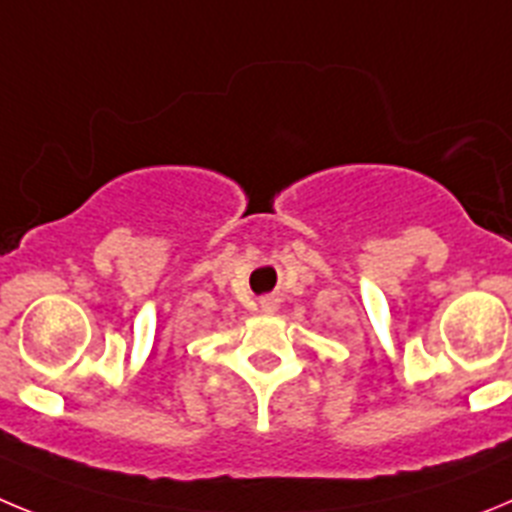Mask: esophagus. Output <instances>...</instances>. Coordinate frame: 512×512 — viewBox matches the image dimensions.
Returning <instances> with one entry per match:
<instances>
[{"label": "esophagus", "mask_w": 512, "mask_h": 512, "mask_svg": "<svg viewBox=\"0 0 512 512\" xmlns=\"http://www.w3.org/2000/svg\"><path fill=\"white\" fill-rule=\"evenodd\" d=\"M260 308L265 313H273L275 308H278V298H273V296H265V298H260Z\"/></svg>", "instance_id": "1"}]
</instances>
